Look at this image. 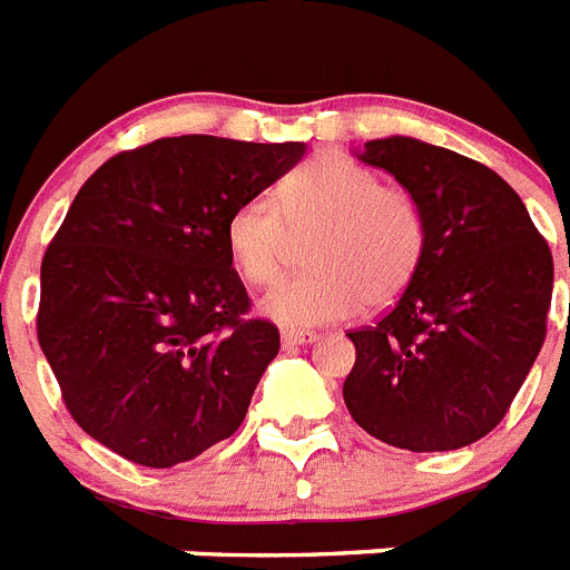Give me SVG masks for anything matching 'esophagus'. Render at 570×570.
I'll use <instances>...</instances> for the list:
<instances>
[{
    "label": "esophagus",
    "mask_w": 570,
    "mask_h": 570,
    "mask_svg": "<svg viewBox=\"0 0 570 570\" xmlns=\"http://www.w3.org/2000/svg\"><path fill=\"white\" fill-rule=\"evenodd\" d=\"M317 338L312 330H282V347H299V344H312Z\"/></svg>",
    "instance_id": "obj_1"
}]
</instances>
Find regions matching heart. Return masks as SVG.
I'll return each instance as SVG.
<instances>
[{
	"label": "heart",
	"instance_id": "1",
	"mask_svg": "<svg viewBox=\"0 0 570 570\" xmlns=\"http://www.w3.org/2000/svg\"><path fill=\"white\" fill-rule=\"evenodd\" d=\"M226 249L253 288H271L288 262L291 235L306 238L312 271L282 282L262 308L282 326L344 321L362 303L385 308L412 285L426 253V214L403 185L356 158L314 156L276 188V203L247 197L226 217Z\"/></svg>",
	"mask_w": 570,
	"mask_h": 570
}]
</instances>
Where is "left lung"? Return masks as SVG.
<instances>
[{"mask_svg":"<svg viewBox=\"0 0 570 570\" xmlns=\"http://www.w3.org/2000/svg\"><path fill=\"white\" fill-rule=\"evenodd\" d=\"M358 158L421 199L430 238L394 308L347 332L356 364L344 403L391 448H468L503 421L544 344L548 240L515 190L473 158L414 138L367 140Z\"/></svg>","mask_w":570,"mask_h":570,"instance_id":"8db88e82","label":"left lung"}]
</instances>
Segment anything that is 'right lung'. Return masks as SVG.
<instances>
[{
  "label": "right lung",
  "mask_w": 570,
  "mask_h": 570,
  "mask_svg": "<svg viewBox=\"0 0 570 570\" xmlns=\"http://www.w3.org/2000/svg\"><path fill=\"white\" fill-rule=\"evenodd\" d=\"M306 149L158 138L81 185L40 264L38 341L90 439L170 468L238 430L279 330L249 317L223 229Z\"/></svg>",
  "instance_id": "obj_1"
}]
</instances>
